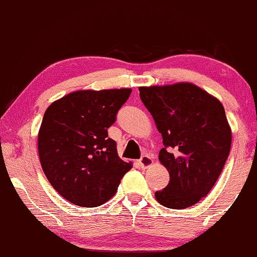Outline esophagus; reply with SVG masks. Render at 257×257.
I'll return each mask as SVG.
<instances>
[{
    "label": "esophagus",
    "mask_w": 257,
    "mask_h": 257,
    "mask_svg": "<svg viewBox=\"0 0 257 257\" xmlns=\"http://www.w3.org/2000/svg\"><path fill=\"white\" fill-rule=\"evenodd\" d=\"M152 164H153V159L148 155H143L140 160H138V165H140L141 168H143V170L144 168L149 167Z\"/></svg>",
    "instance_id": "obj_1"
}]
</instances>
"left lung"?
I'll return each mask as SVG.
<instances>
[{"label":"left lung","instance_id":"1","mask_svg":"<svg viewBox=\"0 0 257 257\" xmlns=\"http://www.w3.org/2000/svg\"><path fill=\"white\" fill-rule=\"evenodd\" d=\"M140 97L162 135L159 160L170 173L156 200L171 209L194 206L209 194L230 154L224 107L190 83L140 87Z\"/></svg>","mask_w":257,"mask_h":257}]
</instances>
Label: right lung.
Here are the masks:
<instances>
[{"mask_svg": "<svg viewBox=\"0 0 257 257\" xmlns=\"http://www.w3.org/2000/svg\"><path fill=\"white\" fill-rule=\"evenodd\" d=\"M130 93L131 89L75 91L45 110L38 134L42 168L51 186L75 206L105 203L132 168L108 138Z\"/></svg>", "mask_w": 257, "mask_h": 257, "instance_id": "1", "label": "right lung"}]
</instances>
